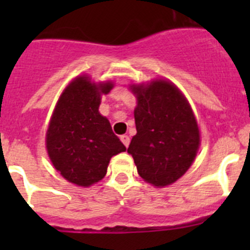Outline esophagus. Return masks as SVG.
<instances>
[{"label":"esophagus","instance_id":"1","mask_svg":"<svg viewBox=\"0 0 250 250\" xmlns=\"http://www.w3.org/2000/svg\"><path fill=\"white\" fill-rule=\"evenodd\" d=\"M121 141L125 144V147H128V146H129L130 139H129V137H128V135H121Z\"/></svg>","mask_w":250,"mask_h":250}]
</instances>
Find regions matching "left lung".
<instances>
[{"label": "left lung", "instance_id": "obj_1", "mask_svg": "<svg viewBox=\"0 0 250 250\" xmlns=\"http://www.w3.org/2000/svg\"><path fill=\"white\" fill-rule=\"evenodd\" d=\"M137 97V134L128 153L138 173L157 188L170 185L191 167L200 147V129L185 95L167 80L130 85Z\"/></svg>", "mask_w": 250, "mask_h": 250}]
</instances>
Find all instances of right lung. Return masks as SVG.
Returning a JSON list of instances; mask_svg holds the SVG:
<instances>
[{"label":"right lung","mask_w":250,"mask_h":250,"mask_svg":"<svg viewBox=\"0 0 250 250\" xmlns=\"http://www.w3.org/2000/svg\"><path fill=\"white\" fill-rule=\"evenodd\" d=\"M112 82L94 83L85 75L75 78L60 95L46 134L50 161L62 178L82 188L102 180L112 156L125 151L100 115L102 94Z\"/></svg>","instance_id":"1"}]
</instances>
